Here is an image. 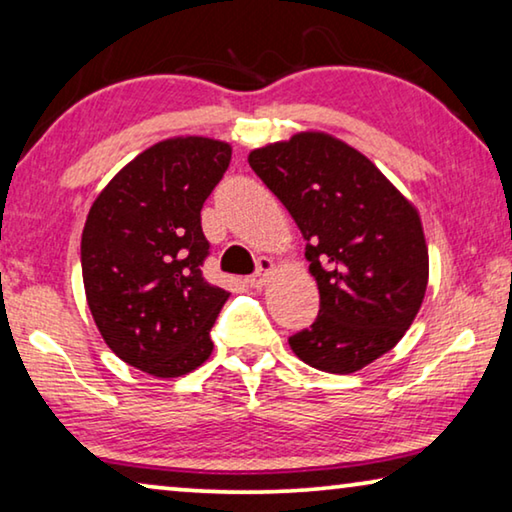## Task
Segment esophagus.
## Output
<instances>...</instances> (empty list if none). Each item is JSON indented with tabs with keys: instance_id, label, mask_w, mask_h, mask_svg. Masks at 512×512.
Instances as JSON below:
<instances>
[{
	"instance_id": "34e87169",
	"label": "esophagus",
	"mask_w": 512,
	"mask_h": 512,
	"mask_svg": "<svg viewBox=\"0 0 512 512\" xmlns=\"http://www.w3.org/2000/svg\"><path fill=\"white\" fill-rule=\"evenodd\" d=\"M273 269H276V264H273V259H271V257H259V262H257V271L253 273V276L248 278V285H250V287H255V289L264 287V282H266V278L271 276Z\"/></svg>"
}]
</instances>
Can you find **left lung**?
Returning <instances> with one entry per match:
<instances>
[{
  "label": "left lung",
  "mask_w": 512,
  "mask_h": 512,
  "mask_svg": "<svg viewBox=\"0 0 512 512\" xmlns=\"http://www.w3.org/2000/svg\"><path fill=\"white\" fill-rule=\"evenodd\" d=\"M248 163L299 225L319 287V315L289 338L292 352L331 375L391 352L430 276L418 209L368 156L322 131L253 149Z\"/></svg>",
  "instance_id": "left-lung-1"
}]
</instances>
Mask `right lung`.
Returning a JSON list of instances; mask_svg holds the SVG:
<instances>
[{
  "label": "right lung",
  "instance_id": "obj_1",
  "mask_svg": "<svg viewBox=\"0 0 512 512\" xmlns=\"http://www.w3.org/2000/svg\"><path fill=\"white\" fill-rule=\"evenodd\" d=\"M232 147L179 135L144 149L91 204L82 280L91 317L121 361L158 379L183 377L213 352L211 326L230 292L202 278V204Z\"/></svg>",
  "mask_w": 512,
  "mask_h": 512
}]
</instances>
